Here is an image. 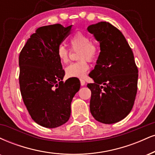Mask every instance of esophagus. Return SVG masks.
Here are the masks:
<instances>
[{
    "instance_id": "esophagus-1",
    "label": "esophagus",
    "mask_w": 155,
    "mask_h": 155,
    "mask_svg": "<svg viewBox=\"0 0 155 155\" xmlns=\"http://www.w3.org/2000/svg\"><path fill=\"white\" fill-rule=\"evenodd\" d=\"M80 83H81V86H84L85 85V81L82 79H80Z\"/></svg>"
}]
</instances>
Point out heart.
<instances>
[{"label":"heart","mask_w":155,"mask_h":155,"mask_svg":"<svg viewBox=\"0 0 155 155\" xmlns=\"http://www.w3.org/2000/svg\"><path fill=\"white\" fill-rule=\"evenodd\" d=\"M69 42L72 50H79L78 58L81 61L67 66L65 69L66 75L69 77H84L89 69L87 60L93 61L98 56L100 49L97 45L91 41L88 35L81 31H78L73 35L70 38ZM57 55L63 64L68 62L69 59V52L63 45L58 48Z\"/></svg>","instance_id":"1"}]
</instances>
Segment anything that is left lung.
<instances>
[{
  "label": "left lung",
  "instance_id": "8db88e82",
  "mask_svg": "<svg viewBox=\"0 0 155 155\" xmlns=\"http://www.w3.org/2000/svg\"><path fill=\"white\" fill-rule=\"evenodd\" d=\"M100 42V53L89 75L92 92L90 112L94 119L112 124L126 118L133 107L137 92L138 68L134 53L122 32L105 21L87 27Z\"/></svg>",
  "mask_w": 155,
  "mask_h": 155
}]
</instances>
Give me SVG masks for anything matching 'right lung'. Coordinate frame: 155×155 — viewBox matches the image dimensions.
Masks as SVG:
<instances>
[{"label":"right lung","mask_w":155,"mask_h":155,"mask_svg":"<svg viewBox=\"0 0 155 155\" xmlns=\"http://www.w3.org/2000/svg\"><path fill=\"white\" fill-rule=\"evenodd\" d=\"M72 25L44 26L37 29L22 48L18 58L19 85L24 105L35 123L53 128L66 124L71 103L80 84L65 75L57 49L69 35Z\"/></svg>","instance_id":"add662e5"}]
</instances>
